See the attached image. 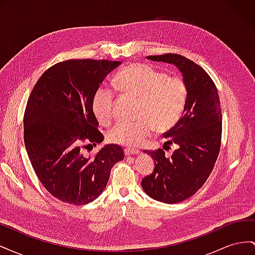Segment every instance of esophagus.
<instances>
[{"mask_svg":"<svg viewBox=\"0 0 255 255\" xmlns=\"http://www.w3.org/2000/svg\"><path fill=\"white\" fill-rule=\"evenodd\" d=\"M140 151L138 149H129V148H127L125 150V154L127 156H129V155H137V154H139Z\"/></svg>","mask_w":255,"mask_h":255,"instance_id":"1","label":"esophagus"}]
</instances>
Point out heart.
<instances>
[{
	"label": "heart",
	"instance_id": "obj_1",
	"mask_svg": "<svg viewBox=\"0 0 255 255\" xmlns=\"http://www.w3.org/2000/svg\"><path fill=\"white\" fill-rule=\"evenodd\" d=\"M115 85L125 95L138 99L135 121H120L106 132L107 140L128 146L141 144L155 128L157 132L171 128L180 119L186 101V87L179 76H168L145 64H133L121 70ZM115 92L102 87L92 100V112L100 123L114 116Z\"/></svg>",
	"mask_w": 255,
	"mask_h": 255
}]
</instances>
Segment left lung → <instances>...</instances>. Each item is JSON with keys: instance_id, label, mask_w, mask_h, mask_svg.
I'll use <instances>...</instances> for the list:
<instances>
[{"instance_id": "left-lung-1", "label": "left lung", "mask_w": 255, "mask_h": 255, "mask_svg": "<svg viewBox=\"0 0 255 255\" xmlns=\"http://www.w3.org/2000/svg\"><path fill=\"white\" fill-rule=\"evenodd\" d=\"M146 58L174 65L182 73L187 92L182 117L165 133L169 139L165 143L177 145L171 157H166L161 149L144 151L155 167L142 179V189L154 200L174 204L202 187L217 160L222 130L219 96L210 75L192 60L171 53Z\"/></svg>"}]
</instances>
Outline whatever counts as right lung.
Segmentation results:
<instances>
[{"label":"right lung","instance_id":"1","mask_svg":"<svg viewBox=\"0 0 255 255\" xmlns=\"http://www.w3.org/2000/svg\"><path fill=\"white\" fill-rule=\"evenodd\" d=\"M120 65L106 59L58 63L40 76L28 98L23 119L28 158L44 188L65 203L94 201L105 189L113 166L125 158L117 144L102 146L95 156L83 154V148L104 139L92 100Z\"/></svg>","mask_w":255,"mask_h":255}]
</instances>
